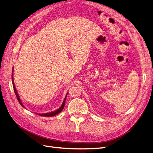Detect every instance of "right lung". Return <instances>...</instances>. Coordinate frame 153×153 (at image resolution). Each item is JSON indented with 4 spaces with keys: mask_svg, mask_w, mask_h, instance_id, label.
<instances>
[{
    "mask_svg": "<svg viewBox=\"0 0 153 153\" xmlns=\"http://www.w3.org/2000/svg\"><path fill=\"white\" fill-rule=\"evenodd\" d=\"M12 74H13V73H12ZM12 82H13V86L14 91H15V95H16V98H17V100H18V102L20 103V104L22 106H24V105L22 104V101H21V100H20V97H19V96H18V93H17V91H16V88H15V84H14V82H13V75H12ZM66 96H67V95L66 96L65 98H64V100L62 105H61V107H60L58 110L54 111V112H49V113H47V114H38V115H41V116H44V117H52V116H54V115L58 114L59 113H60V112H61V111L63 110V108H64V105H65V101H66Z\"/></svg>",
    "mask_w": 153,
    "mask_h": 153,
    "instance_id": "obj_1",
    "label": "right lung"
}]
</instances>
